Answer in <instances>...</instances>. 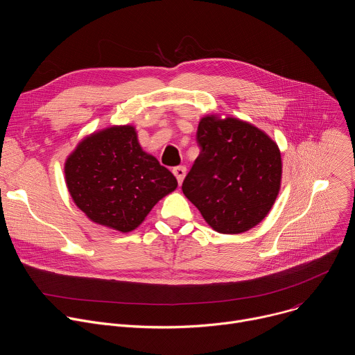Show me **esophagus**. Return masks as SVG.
Instances as JSON below:
<instances>
[{
  "instance_id": "34e87169",
  "label": "esophagus",
  "mask_w": 355,
  "mask_h": 355,
  "mask_svg": "<svg viewBox=\"0 0 355 355\" xmlns=\"http://www.w3.org/2000/svg\"><path fill=\"white\" fill-rule=\"evenodd\" d=\"M173 174L175 175V178H177L178 184H181V182H182V180H184V177H185V174H187V168H185L184 166L174 167V168H173Z\"/></svg>"
}]
</instances>
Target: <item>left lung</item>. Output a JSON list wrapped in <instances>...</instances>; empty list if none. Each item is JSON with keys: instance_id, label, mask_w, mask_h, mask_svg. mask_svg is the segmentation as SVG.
<instances>
[{"instance_id": "left-lung-1", "label": "left lung", "mask_w": 355, "mask_h": 355, "mask_svg": "<svg viewBox=\"0 0 355 355\" xmlns=\"http://www.w3.org/2000/svg\"><path fill=\"white\" fill-rule=\"evenodd\" d=\"M199 156L182 182L184 195L216 232L237 234L259 225L281 187L277 143L259 128L236 118H202Z\"/></svg>"}]
</instances>
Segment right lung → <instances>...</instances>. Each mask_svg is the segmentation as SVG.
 <instances>
[{
    "label": "right lung",
    "mask_w": 355,
    "mask_h": 355,
    "mask_svg": "<svg viewBox=\"0 0 355 355\" xmlns=\"http://www.w3.org/2000/svg\"><path fill=\"white\" fill-rule=\"evenodd\" d=\"M74 204L95 223L136 229L177 180L141 150L133 126H112L78 143L64 166Z\"/></svg>",
    "instance_id": "right-lung-1"
}]
</instances>
